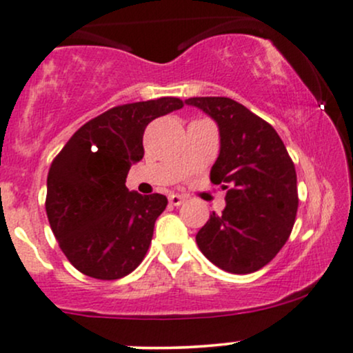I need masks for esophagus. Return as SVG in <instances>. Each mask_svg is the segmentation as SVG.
I'll return each instance as SVG.
<instances>
[{
    "label": "esophagus",
    "instance_id": "34e87169",
    "mask_svg": "<svg viewBox=\"0 0 353 353\" xmlns=\"http://www.w3.org/2000/svg\"><path fill=\"white\" fill-rule=\"evenodd\" d=\"M184 201V197L179 196V194H171V196H169V202H171L172 205H181Z\"/></svg>",
    "mask_w": 353,
    "mask_h": 353
}]
</instances>
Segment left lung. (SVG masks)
<instances>
[{
    "label": "left lung",
    "mask_w": 353,
    "mask_h": 353,
    "mask_svg": "<svg viewBox=\"0 0 353 353\" xmlns=\"http://www.w3.org/2000/svg\"><path fill=\"white\" fill-rule=\"evenodd\" d=\"M219 125L221 152L210 182L222 184L225 208L196 236L201 252L230 274L269 264L292 232L299 208L295 165L277 131L230 98H189Z\"/></svg>",
    "instance_id": "obj_1"
}]
</instances>
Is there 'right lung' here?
Returning a JSON list of instances; mask_svg holds the SVG:
<instances>
[{"mask_svg":"<svg viewBox=\"0 0 353 353\" xmlns=\"http://www.w3.org/2000/svg\"><path fill=\"white\" fill-rule=\"evenodd\" d=\"M182 106L179 98H159L108 109L81 125L52 159L48 221L79 272L116 281L143 262L168 197L131 192L125 177L144 156L145 125Z\"/></svg>","mask_w":353,"mask_h":353,"instance_id":"obj_1","label":"right lung"}]
</instances>
